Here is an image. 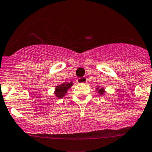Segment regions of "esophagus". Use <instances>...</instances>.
Segmentation results:
<instances>
[{
    "mask_svg": "<svg viewBox=\"0 0 152 152\" xmlns=\"http://www.w3.org/2000/svg\"><path fill=\"white\" fill-rule=\"evenodd\" d=\"M87 82V78L86 77H80L77 79L78 83H85Z\"/></svg>",
    "mask_w": 152,
    "mask_h": 152,
    "instance_id": "34e87169",
    "label": "esophagus"
}]
</instances>
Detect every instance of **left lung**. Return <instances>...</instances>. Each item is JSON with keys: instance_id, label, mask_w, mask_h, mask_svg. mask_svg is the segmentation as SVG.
<instances>
[{"instance_id": "1", "label": "left lung", "mask_w": 152, "mask_h": 152, "mask_svg": "<svg viewBox=\"0 0 152 152\" xmlns=\"http://www.w3.org/2000/svg\"><path fill=\"white\" fill-rule=\"evenodd\" d=\"M96 90L98 91V92L99 93L100 95H103L105 92V91L104 90L103 88H101V89H99V87H97V88H96Z\"/></svg>"}]
</instances>
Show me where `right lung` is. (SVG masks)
<instances>
[{
    "label": "right lung",
    "instance_id": "obj_1",
    "mask_svg": "<svg viewBox=\"0 0 152 152\" xmlns=\"http://www.w3.org/2000/svg\"><path fill=\"white\" fill-rule=\"evenodd\" d=\"M72 84H73L72 83V82H70V83H63L61 85L57 86L56 87V89H55V92H54V94H55L56 98H63V96L66 94L67 90L72 86Z\"/></svg>",
    "mask_w": 152,
    "mask_h": 152
}]
</instances>
